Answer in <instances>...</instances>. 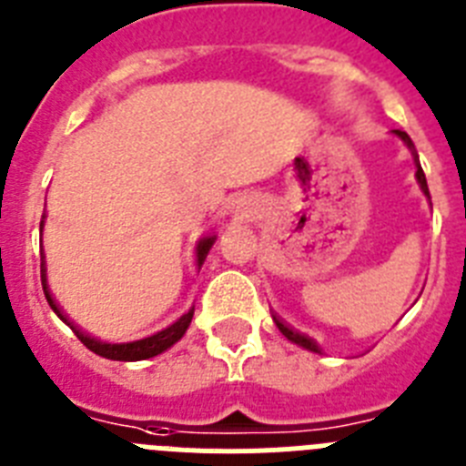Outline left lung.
<instances>
[{
    "instance_id": "1",
    "label": "left lung",
    "mask_w": 466,
    "mask_h": 466,
    "mask_svg": "<svg viewBox=\"0 0 466 466\" xmlns=\"http://www.w3.org/2000/svg\"><path fill=\"white\" fill-rule=\"evenodd\" d=\"M396 136L401 137L403 143L408 145V149H410V152H412V157H415V166H418V173H415V176H418V183H420V187H422V192L427 194V197H429L427 177H424V171H422V166H420L418 152H415V145H412L410 136H408L406 131H396ZM272 317H274V323H277V329L281 330V333L286 335V338H289L290 342H295V345L305 347V350H309V351H321V350H319V345H317V342H314V339H311L309 335H305V333H298V330H293V329H290V326H289V323L283 321V319H279L277 314H272Z\"/></svg>"
}]
</instances>
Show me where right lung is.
I'll return each mask as SVG.
<instances>
[{
	"label": "right lung",
	"instance_id": "right-lung-1",
	"mask_svg": "<svg viewBox=\"0 0 466 466\" xmlns=\"http://www.w3.org/2000/svg\"><path fill=\"white\" fill-rule=\"evenodd\" d=\"M42 225H44V220H42ZM213 241H216V237H206V238H201L199 246H197V262H199V267L204 265V260H206V256H208V250H210V246H213ZM42 286H44V295H46V302L51 305V309H54L56 314H58V317L63 319V321L67 323L72 330H75L76 338L82 339L84 345H86L93 354L105 356V359H112V361H143V359H152V356L161 354V351H166L171 345H176L177 339L183 338L185 330H187V326H189V321H192V317H194V307H192L187 314H183V317L177 319L173 326H168V329L161 330V333L149 335V338H145V339H136V342L110 345V342H100V339L82 333V330L76 329L70 319L65 317L63 309H60L58 302L54 300V295H51V289H48L46 265H44V260H42Z\"/></svg>",
	"mask_w": 466,
	"mask_h": 466
}]
</instances>
